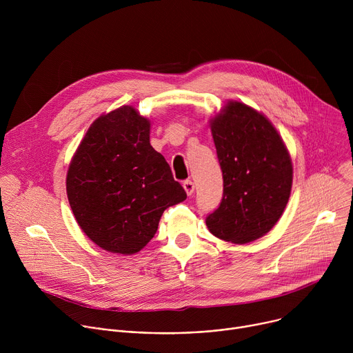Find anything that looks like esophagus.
Returning a JSON list of instances; mask_svg holds the SVG:
<instances>
[{"label": "esophagus", "mask_w": 353, "mask_h": 353, "mask_svg": "<svg viewBox=\"0 0 353 353\" xmlns=\"http://www.w3.org/2000/svg\"><path fill=\"white\" fill-rule=\"evenodd\" d=\"M183 187H184V190H185V192H187L188 195H191V194L194 192V190H195V185H194V183H192L191 180H185V181L183 183Z\"/></svg>", "instance_id": "esophagus-1"}]
</instances>
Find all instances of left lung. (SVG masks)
Wrapping results in <instances>:
<instances>
[{
    "label": "left lung",
    "instance_id": "8db88e82",
    "mask_svg": "<svg viewBox=\"0 0 353 353\" xmlns=\"http://www.w3.org/2000/svg\"><path fill=\"white\" fill-rule=\"evenodd\" d=\"M211 131L223 196L207 216V226L225 241H253L274 228L288 204L293 174L289 152L268 119L240 102H229Z\"/></svg>",
    "mask_w": 353,
    "mask_h": 353
}]
</instances>
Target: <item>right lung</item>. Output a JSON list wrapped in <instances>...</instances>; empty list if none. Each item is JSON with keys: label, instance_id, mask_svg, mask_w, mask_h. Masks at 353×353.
I'll use <instances>...</instances> for the list:
<instances>
[{"label": "right lung", "instance_id": "1", "mask_svg": "<svg viewBox=\"0 0 353 353\" xmlns=\"http://www.w3.org/2000/svg\"><path fill=\"white\" fill-rule=\"evenodd\" d=\"M149 121L131 106L100 116L71 161L67 194L85 234L110 253L135 254L162 214L187 198L149 142Z\"/></svg>", "mask_w": 353, "mask_h": 353}]
</instances>
